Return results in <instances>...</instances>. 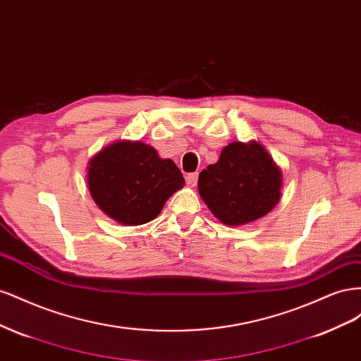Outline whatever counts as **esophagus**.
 Instances as JSON below:
<instances>
[{
    "instance_id": "esophagus-1",
    "label": "esophagus",
    "mask_w": 361,
    "mask_h": 361,
    "mask_svg": "<svg viewBox=\"0 0 361 361\" xmlns=\"http://www.w3.org/2000/svg\"><path fill=\"white\" fill-rule=\"evenodd\" d=\"M197 179H199L197 173L187 174V183L190 185V187H195V185H197Z\"/></svg>"
}]
</instances>
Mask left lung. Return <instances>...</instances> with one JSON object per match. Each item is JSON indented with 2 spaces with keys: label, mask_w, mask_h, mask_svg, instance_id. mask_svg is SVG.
I'll return each instance as SVG.
<instances>
[{
  "label": "left lung",
  "mask_w": 361,
  "mask_h": 361,
  "mask_svg": "<svg viewBox=\"0 0 361 361\" xmlns=\"http://www.w3.org/2000/svg\"><path fill=\"white\" fill-rule=\"evenodd\" d=\"M283 173L259 141H233L199 174V194L226 226L259 220L280 202Z\"/></svg>",
  "instance_id": "obj_1"
}]
</instances>
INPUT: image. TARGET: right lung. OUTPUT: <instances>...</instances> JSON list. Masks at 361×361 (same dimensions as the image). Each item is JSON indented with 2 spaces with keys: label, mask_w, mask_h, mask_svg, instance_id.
Listing matches in <instances>:
<instances>
[{
  "label": "right lung",
  "mask_w": 361,
  "mask_h": 361,
  "mask_svg": "<svg viewBox=\"0 0 361 361\" xmlns=\"http://www.w3.org/2000/svg\"><path fill=\"white\" fill-rule=\"evenodd\" d=\"M87 185L99 209L123 226L154 220L185 185L180 170L143 141L120 140L87 164Z\"/></svg>",
  "instance_id": "right-lung-1"
}]
</instances>
